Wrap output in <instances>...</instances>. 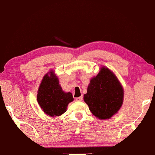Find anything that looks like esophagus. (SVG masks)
Here are the masks:
<instances>
[{
  "label": "esophagus",
  "mask_w": 155,
  "mask_h": 155,
  "mask_svg": "<svg viewBox=\"0 0 155 155\" xmlns=\"http://www.w3.org/2000/svg\"><path fill=\"white\" fill-rule=\"evenodd\" d=\"M83 96H81V97H77V98H76V100L78 101H83Z\"/></svg>",
  "instance_id": "34e87169"
}]
</instances>
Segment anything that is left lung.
I'll list each match as a JSON object with an SVG mask.
<instances>
[{
  "label": "left lung",
  "mask_w": 155,
  "mask_h": 155,
  "mask_svg": "<svg viewBox=\"0 0 155 155\" xmlns=\"http://www.w3.org/2000/svg\"><path fill=\"white\" fill-rule=\"evenodd\" d=\"M124 90L116 76L103 67L90 81L84 101L90 111L101 120L109 119L119 111L123 104Z\"/></svg>",
  "instance_id": "left-lung-1"
}]
</instances>
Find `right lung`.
<instances>
[{
	"label": "right lung",
	"instance_id": "obj_1",
	"mask_svg": "<svg viewBox=\"0 0 155 155\" xmlns=\"http://www.w3.org/2000/svg\"><path fill=\"white\" fill-rule=\"evenodd\" d=\"M45 74L39 85L37 99L45 114L51 117L61 116L73 101L71 93H64L53 71Z\"/></svg>",
	"mask_w": 155,
	"mask_h": 155
}]
</instances>
